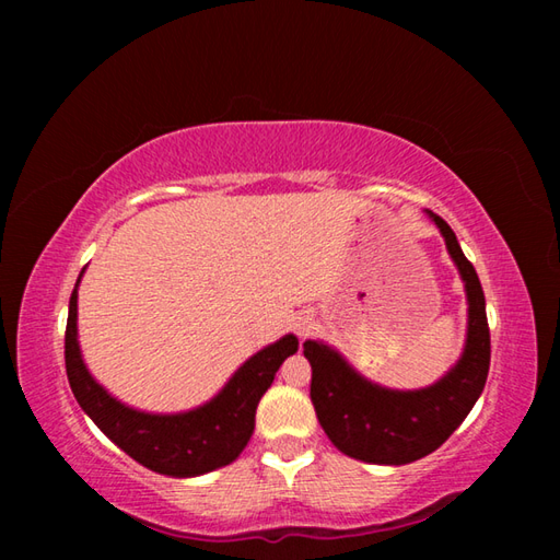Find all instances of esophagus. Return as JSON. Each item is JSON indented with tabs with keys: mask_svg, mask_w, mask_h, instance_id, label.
<instances>
[{
	"mask_svg": "<svg viewBox=\"0 0 560 560\" xmlns=\"http://www.w3.org/2000/svg\"><path fill=\"white\" fill-rule=\"evenodd\" d=\"M311 327H313L311 317H299V319H295V329H299V335H301V337H305L307 331H311Z\"/></svg>",
	"mask_w": 560,
	"mask_h": 560,
	"instance_id": "1",
	"label": "esophagus"
}]
</instances>
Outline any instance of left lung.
Masks as SVG:
<instances>
[{
    "label": "left lung",
    "mask_w": 560,
    "mask_h": 560,
    "mask_svg": "<svg viewBox=\"0 0 560 560\" xmlns=\"http://www.w3.org/2000/svg\"><path fill=\"white\" fill-rule=\"evenodd\" d=\"M467 287L469 335L459 363L419 392H395L368 383L325 343L305 341L311 361V399L319 425L343 455L371 464H409L431 455L467 419L483 392L491 365V331L477 269L464 257L450 225L431 213Z\"/></svg>",
    "instance_id": "obj_1"
}]
</instances>
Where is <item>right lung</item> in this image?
<instances>
[{
	"label": "right lung",
	"mask_w": 560,
	"mask_h": 560,
	"mask_svg": "<svg viewBox=\"0 0 560 560\" xmlns=\"http://www.w3.org/2000/svg\"><path fill=\"white\" fill-rule=\"evenodd\" d=\"M295 351L299 339L293 335L261 349L231 377L221 395L195 411L175 416L141 413L113 399L89 375L77 341V289L69 299L65 363L77 401L117 447L151 471L168 477H197L225 467L241 455L255 431V411L261 395L273 383L279 365Z\"/></svg>",
	"instance_id": "add662e5"
}]
</instances>
